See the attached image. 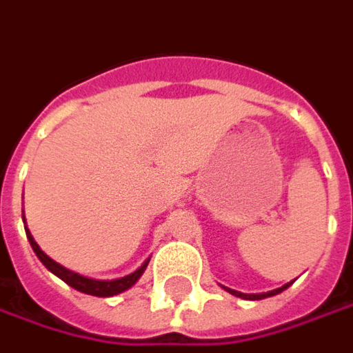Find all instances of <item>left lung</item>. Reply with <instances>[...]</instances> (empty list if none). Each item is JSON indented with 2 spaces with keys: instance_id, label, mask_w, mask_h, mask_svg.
<instances>
[{
  "instance_id": "obj_1",
  "label": "left lung",
  "mask_w": 353,
  "mask_h": 353,
  "mask_svg": "<svg viewBox=\"0 0 353 353\" xmlns=\"http://www.w3.org/2000/svg\"><path fill=\"white\" fill-rule=\"evenodd\" d=\"M290 284H292V283L284 284V286H281V288H276V290H271V292H267V294H244V292H236V290H230V288H227V290L230 294L238 296V298H244V300H263V298H269V296H274V294H281L283 290H286V288H288Z\"/></svg>"
}]
</instances>
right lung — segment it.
<instances>
[{
    "label": "right lung",
    "instance_id": "1",
    "mask_svg": "<svg viewBox=\"0 0 353 353\" xmlns=\"http://www.w3.org/2000/svg\"><path fill=\"white\" fill-rule=\"evenodd\" d=\"M26 236H28V242H30V246H32L34 254L38 255V259L42 261L48 269H50L51 273L55 274V276H59L61 281H65V283L72 286L74 290H79V292L90 294V296H98V298H109V296H115V294H121L128 290L132 284L142 276V273L145 271V267H148V261H145L138 271H134L132 274H126L123 279H117V281H94V279H86V276H82L79 273H72L69 269H65L63 265H59L57 261H53L51 257L43 254L40 246L34 242L32 234H30V230H26Z\"/></svg>",
    "mask_w": 353,
    "mask_h": 353
}]
</instances>
